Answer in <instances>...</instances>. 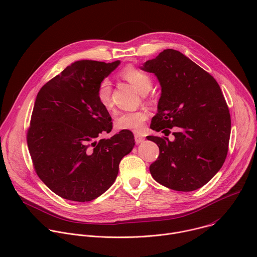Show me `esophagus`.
<instances>
[{
  "instance_id": "34e87169",
  "label": "esophagus",
  "mask_w": 257,
  "mask_h": 257,
  "mask_svg": "<svg viewBox=\"0 0 257 257\" xmlns=\"http://www.w3.org/2000/svg\"><path fill=\"white\" fill-rule=\"evenodd\" d=\"M144 140H145L144 137H142L141 135H139V134H136V135H135V141H136L137 144L142 143Z\"/></svg>"
}]
</instances>
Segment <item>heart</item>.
<instances>
[{
    "instance_id": "b5f03b06",
    "label": "heart",
    "mask_w": 257,
    "mask_h": 257,
    "mask_svg": "<svg viewBox=\"0 0 257 257\" xmlns=\"http://www.w3.org/2000/svg\"><path fill=\"white\" fill-rule=\"evenodd\" d=\"M121 76L130 82L138 91L146 93L151 88V78L145 72L128 66L122 70ZM112 86L111 81L105 78L98 84L96 90V98L98 103L105 109L110 110L112 108ZM147 119V112L145 110H138L134 112H124L115 119V127L117 130H127L133 132H141L144 128V123Z\"/></svg>"
}]
</instances>
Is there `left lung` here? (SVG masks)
<instances>
[{"label": "left lung", "mask_w": 257, "mask_h": 257, "mask_svg": "<svg viewBox=\"0 0 257 257\" xmlns=\"http://www.w3.org/2000/svg\"><path fill=\"white\" fill-rule=\"evenodd\" d=\"M162 87L150 128L175 139L148 136L160 148L149 170L155 181L177 191H192L208 183L227 154L230 115L215 79L180 51L166 49L145 62Z\"/></svg>", "instance_id": "left-lung-1"}]
</instances>
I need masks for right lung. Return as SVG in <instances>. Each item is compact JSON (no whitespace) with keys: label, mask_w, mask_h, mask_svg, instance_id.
I'll use <instances>...</instances> for the list:
<instances>
[{"label":"right lung","mask_w":257,"mask_h":257,"mask_svg":"<svg viewBox=\"0 0 257 257\" xmlns=\"http://www.w3.org/2000/svg\"><path fill=\"white\" fill-rule=\"evenodd\" d=\"M119 65L75 62L37 94L28 132L30 154L39 178L66 200L89 202L103 194L135 146L127 130L100 139L111 132L112 122L96 90Z\"/></svg>","instance_id":"add662e5"}]
</instances>
